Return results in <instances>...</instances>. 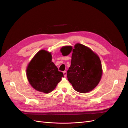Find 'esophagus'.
I'll return each instance as SVG.
<instances>
[{
	"instance_id": "34e87169",
	"label": "esophagus",
	"mask_w": 128,
	"mask_h": 128,
	"mask_svg": "<svg viewBox=\"0 0 128 128\" xmlns=\"http://www.w3.org/2000/svg\"><path fill=\"white\" fill-rule=\"evenodd\" d=\"M66 74H67L66 71H64V72H63V74H64V76L65 77L66 76Z\"/></svg>"
}]
</instances>
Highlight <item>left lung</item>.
Instances as JSON below:
<instances>
[{
  "label": "left lung",
  "instance_id": "1",
  "mask_svg": "<svg viewBox=\"0 0 128 128\" xmlns=\"http://www.w3.org/2000/svg\"><path fill=\"white\" fill-rule=\"evenodd\" d=\"M63 55L72 52L70 66L67 72L68 81L78 92L91 91L100 82L102 75V64L98 55L89 47L78 43L73 49L70 46H63Z\"/></svg>",
  "mask_w": 128,
  "mask_h": 128
}]
</instances>
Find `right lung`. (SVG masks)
<instances>
[{
	"label": "right lung",
	"instance_id": "add662e5",
	"mask_svg": "<svg viewBox=\"0 0 128 128\" xmlns=\"http://www.w3.org/2000/svg\"><path fill=\"white\" fill-rule=\"evenodd\" d=\"M52 60L50 52L42 50L35 54L27 66L28 81L38 91L50 93L64 77L63 73L58 71Z\"/></svg>",
	"mask_w": 128,
	"mask_h": 128
}]
</instances>
